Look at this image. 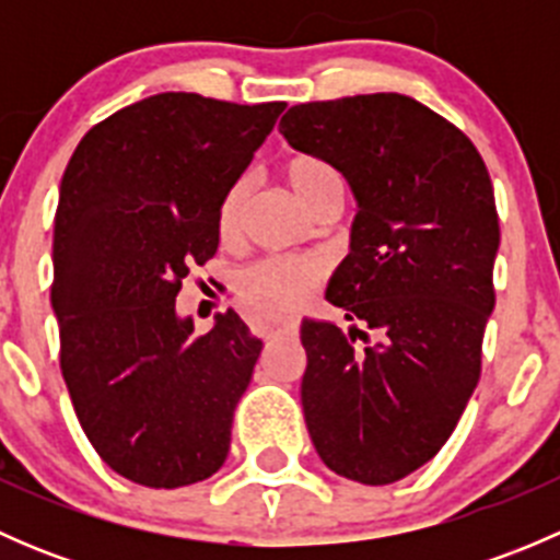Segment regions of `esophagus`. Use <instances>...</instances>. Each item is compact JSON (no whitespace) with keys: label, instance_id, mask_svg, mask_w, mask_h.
<instances>
[{"label":"esophagus","instance_id":"obj_1","mask_svg":"<svg viewBox=\"0 0 560 560\" xmlns=\"http://www.w3.org/2000/svg\"><path fill=\"white\" fill-rule=\"evenodd\" d=\"M298 332V319H281L279 325L265 330V338H279V336H295Z\"/></svg>","mask_w":560,"mask_h":560}]
</instances>
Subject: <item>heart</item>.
<instances>
[{"instance_id":"b5f03b06","label":"heart","mask_w":560,"mask_h":560,"mask_svg":"<svg viewBox=\"0 0 560 560\" xmlns=\"http://www.w3.org/2000/svg\"><path fill=\"white\" fill-rule=\"evenodd\" d=\"M281 178L290 186L303 208L319 213L322 208L338 206L341 180L336 171L316 154H292L281 165ZM246 184L230 186L224 191L217 211V235L222 244H233L241 235V217H244ZM325 268L308 257H265L244 268L235 279L241 303L257 316H273L295 308L319 287Z\"/></svg>"}]
</instances>
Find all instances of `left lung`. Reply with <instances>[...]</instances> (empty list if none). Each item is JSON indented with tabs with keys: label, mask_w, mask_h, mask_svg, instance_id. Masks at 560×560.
Wrapping results in <instances>:
<instances>
[{
	"label": "left lung",
	"mask_w": 560,
	"mask_h": 560,
	"mask_svg": "<svg viewBox=\"0 0 560 560\" xmlns=\"http://www.w3.org/2000/svg\"><path fill=\"white\" fill-rule=\"evenodd\" d=\"M279 132L358 200L325 298L369 332L303 319L308 436L330 471L398 482L453 436L482 371L499 252L488 167L455 124L393 92L295 105Z\"/></svg>",
	"instance_id": "8db88e82"
}]
</instances>
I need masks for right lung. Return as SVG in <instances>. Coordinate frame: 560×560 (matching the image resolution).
Here are the masks:
<instances>
[{
  "label": "right lung",
  "mask_w": 560,
  "mask_h": 560,
  "mask_svg": "<svg viewBox=\"0 0 560 560\" xmlns=\"http://www.w3.org/2000/svg\"><path fill=\"white\" fill-rule=\"evenodd\" d=\"M284 107L154 94L89 129L61 178V376L97 455L145 488L202 482L230 453L262 341L235 312L195 336L175 298L217 254L219 202Z\"/></svg>",
  "instance_id": "add662e5"
}]
</instances>
